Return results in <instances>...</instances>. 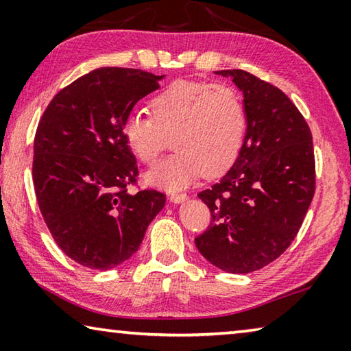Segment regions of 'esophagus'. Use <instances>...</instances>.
I'll return each mask as SVG.
<instances>
[{
    "label": "esophagus",
    "mask_w": 351,
    "mask_h": 351,
    "mask_svg": "<svg viewBox=\"0 0 351 351\" xmlns=\"http://www.w3.org/2000/svg\"><path fill=\"white\" fill-rule=\"evenodd\" d=\"M189 197L186 193H171L170 195V199L173 201V203H182V201H186Z\"/></svg>",
    "instance_id": "obj_1"
}]
</instances>
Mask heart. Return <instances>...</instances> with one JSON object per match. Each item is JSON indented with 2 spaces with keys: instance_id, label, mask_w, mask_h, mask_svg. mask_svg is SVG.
<instances>
[{
  "instance_id": "obj_1",
  "label": "heart",
  "mask_w": 351,
  "mask_h": 351,
  "mask_svg": "<svg viewBox=\"0 0 351 351\" xmlns=\"http://www.w3.org/2000/svg\"><path fill=\"white\" fill-rule=\"evenodd\" d=\"M152 117L130 112L123 141L142 164L154 165L171 138L175 153L147 175L153 186L184 189L201 175H223L241 152L247 116L239 91L226 83L175 82L154 96Z\"/></svg>"
}]
</instances>
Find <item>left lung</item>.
Segmentation results:
<instances>
[{"label":"left lung","instance_id":"8db88e82","mask_svg":"<svg viewBox=\"0 0 351 351\" xmlns=\"http://www.w3.org/2000/svg\"><path fill=\"white\" fill-rule=\"evenodd\" d=\"M215 74L241 90L247 130L230 170L198 193L212 219L195 245L217 268L247 274L280 257L304 223L316 192L313 136L277 86L243 69Z\"/></svg>","mask_w":351,"mask_h":351}]
</instances>
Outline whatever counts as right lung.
I'll use <instances>...</instances> for the list:
<instances>
[{
  "instance_id": "obj_1",
  "label": "right lung",
  "mask_w": 351,
  "mask_h": 351,
  "mask_svg": "<svg viewBox=\"0 0 351 351\" xmlns=\"http://www.w3.org/2000/svg\"><path fill=\"white\" fill-rule=\"evenodd\" d=\"M164 75L99 68L58 91L34 139L32 180L57 246L85 268L106 271L138 251L165 204L158 190L128 192L138 164L122 125Z\"/></svg>"
}]
</instances>
